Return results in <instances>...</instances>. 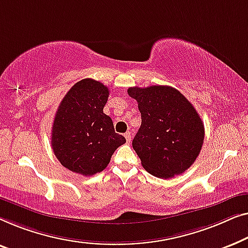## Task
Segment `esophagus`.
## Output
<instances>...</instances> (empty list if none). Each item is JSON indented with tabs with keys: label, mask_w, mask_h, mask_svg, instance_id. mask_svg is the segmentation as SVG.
Here are the masks:
<instances>
[{
	"label": "esophagus",
	"mask_w": 248,
	"mask_h": 248,
	"mask_svg": "<svg viewBox=\"0 0 248 248\" xmlns=\"http://www.w3.org/2000/svg\"><path fill=\"white\" fill-rule=\"evenodd\" d=\"M124 137H125V140H127V142H130L131 141V132H129V131L125 132Z\"/></svg>",
	"instance_id": "1"
}]
</instances>
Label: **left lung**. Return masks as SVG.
I'll return each instance as SVG.
<instances>
[{"instance_id":"8db88e82","label":"left lung","mask_w":248,"mask_h":248,"mask_svg":"<svg viewBox=\"0 0 248 248\" xmlns=\"http://www.w3.org/2000/svg\"><path fill=\"white\" fill-rule=\"evenodd\" d=\"M138 103L141 125L132 147L144 169L159 179L186 172L200 154L204 125L180 91L166 85L128 89Z\"/></svg>"}]
</instances>
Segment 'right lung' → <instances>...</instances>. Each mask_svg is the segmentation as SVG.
Returning <instances> with one entry per match:
<instances>
[{
  "label": "right lung",
  "instance_id": "obj_1",
  "mask_svg": "<svg viewBox=\"0 0 248 248\" xmlns=\"http://www.w3.org/2000/svg\"><path fill=\"white\" fill-rule=\"evenodd\" d=\"M109 89L84 78L66 93L56 112L51 129V147L61 164L72 172L91 176L110 163L114 151L125 138L114 131L103 113Z\"/></svg>",
  "mask_w": 248,
  "mask_h": 248
}]
</instances>
